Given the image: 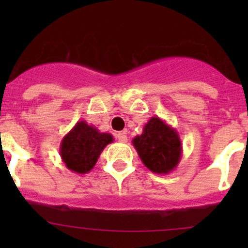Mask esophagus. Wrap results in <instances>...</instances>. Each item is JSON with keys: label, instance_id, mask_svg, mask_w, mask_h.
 <instances>
[{"label": "esophagus", "instance_id": "esophagus-1", "mask_svg": "<svg viewBox=\"0 0 248 248\" xmlns=\"http://www.w3.org/2000/svg\"><path fill=\"white\" fill-rule=\"evenodd\" d=\"M116 138L119 140L120 142H127V134L124 133V132H119V133L116 134Z\"/></svg>", "mask_w": 248, "mask_h": 248}]
</instances>
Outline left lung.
Returning <instances> with one entry per match:
<instances>
[{"instance_id": "8db88e82", "label": "left lung", "mask_w": 248, "mask_h": 248, "mask_svg": "<svg viewBox=\"0 0 248 248\" xmlns=\"http://www.w3.org/2000/svg\"><path fill=\"white\" fill-rule=\"evenodd\" d=\"M140 159L155 174H169L179 164L182 144L179 133L170 124L154 116L142 128V133L132 140Z\"/></svg>"}]
</instances>
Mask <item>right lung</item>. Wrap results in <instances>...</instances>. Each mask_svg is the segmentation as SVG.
<instances>
[{"instance_id":"right-lung-1","label":"right lung","mask_w":248,"mask_h":248,"mask_svg":"<svg viewBox=\"0 0 248 248\" xmlns=\"http://www.w3.org/2000/svg\"><path fill=\"white\" fill-rule=\"evenodd\" d=\"M112 141L114 137L110 133L99 132L85 121H78L61 140L60 156L67 169L87 174L93 169L104 147Z\"/></svg>"}]
</instances>
